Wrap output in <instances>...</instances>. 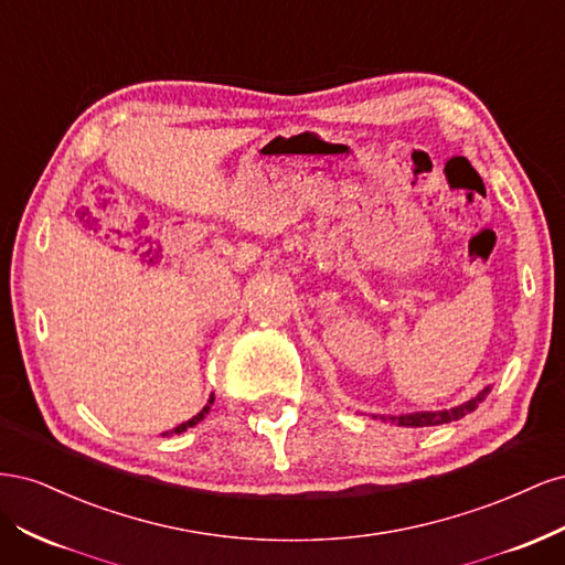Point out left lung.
Returning a JSON list of instances; mask_svg holds the SVG:
<instances>
[{"label":"left lung","instance_id":"1","mask_svg":"<svg viewBox=\"0 0 565 565\" xmlns=\"http://www.w3.org/2000/svg\"><path fill=\"white\" fill-rule=\"evenodd\" d=\"M492 386H486L478 396H473L471 401L461 403L457 407H450V409H436V413H409V415H372L374 419H382V422H391V424H398V426H438V424H448V422H455V419H461L465 415L473 413V409L481 405L486 401V396L490 393Z\"/></svg>","mask_w":565,"mask_h":565}]
</instances>
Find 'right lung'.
<instances>
[{"instance_id":"1","label":"right lung","mask_w":565,"mask_h":565,"mask_svg":"<svg viewBox=\"0 0 565 565\" xmlns=\"http://www.w3.org/2000/svg\"><path fill=\"white\" fill-rule=\"evenodd\" d=\"M212 403H214V393H212V396H210V401H207V405H204L202 409H200V413L193 417V419H188V422H183V424H179L177 426V429H172V434H183L185 429H191V426H195L200 419H204V415H207L210 413V407H212Z\"/></svg>"}]
</instances>
